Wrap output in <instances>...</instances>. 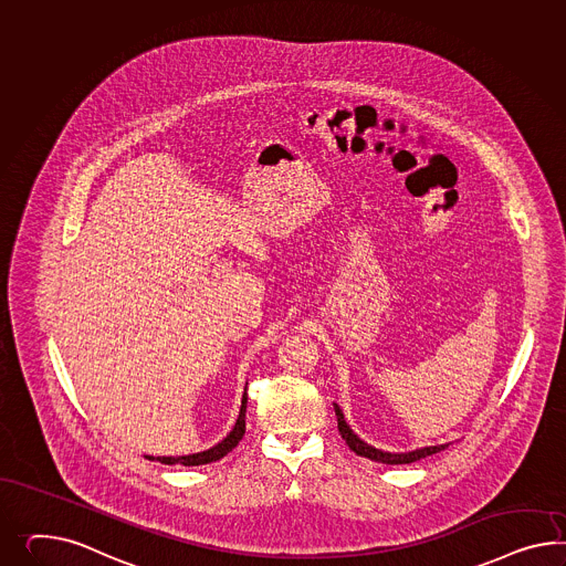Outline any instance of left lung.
Here are the masks:
<instances>
[{
	"mask_svg": "<svg viewBox=\"0 0 566 566\" xmlns=\"http://www.w3.org/2000/svg\"><path fill=\"white\" fill-rule=\"evenodd\" d=\"M334 408H336L337 416V430H339V434H342V439L346 441V444L350 447L352 451L356 453V455H360V458L370 459V461H377V463H389V465H401V463H413V461H418V459L428 458V455H434V453H439V451H443L447 444H437V447H424V449H416V451H410V453H387V451H379V449H375V447H370V444L365 443V441H360L354 432H352L350 427L346 424V420H344V413L342 410L337 408L336 403H334Z\"/></svg>",
	"mask_w": 566,
	"mask_h": 566,
	"instance_id": "8db88e82",
	"label": "left lung"
}]
</instances>
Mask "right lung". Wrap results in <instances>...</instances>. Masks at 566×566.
<instances>
[{"instance_id":"right-lung-1","label":"right lung","mask_w":566,"mask_h":566,"mask_svg":"<svg viewBox=\"0 0 566 566\" xmlns=\"http://www.w3.org/2000/svg\"><path fill=\"white\" fill-rule=\"evenodd\" d=\"M244 410H247V391H244L243 403H241V412H239V420H237V424L234 428L230 430L229 437L224 439V441H220V443L212 447V449H208V451H201V453H193V455H184V458H156V461H160V463H167V465H172V463H184V465H203V463H212V461H218V459L224 458L227 453H230L239 441L243 439L244 434ZM148 459H154L148 455Z\"/></svg>"}]
</instances>
